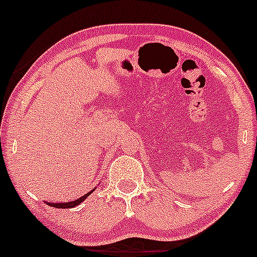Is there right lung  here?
Returning a JSON list of instances; mask_svg holds the SVG:
<instances>
[{"mask_svg":"<svg viewBox=\"0 0 257 257\" xmlns=\"http://www.w3.org/2000/svg\"><path fill=\"white\" fill-rule=\"evenodd\" d=\"M90 193H91V192L86 193L85 195H83V197H80V198H79V199L73 200V202H68V203H49V202H47V204L52 205V207H55V208H60V209L74 208V207H76V205H78V204H80L81 202H84V200H85L86 198L89 197Z\"/></svg>","mask_w":257,"mask_h":257,"instance_id":"obj_1","label":"right lung"}]
</instances>
